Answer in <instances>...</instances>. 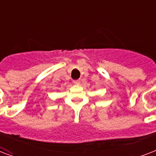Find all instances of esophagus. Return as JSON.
<instances>
[{
    "label": "esophagus",
    "instance_id": "34e87169",
    "mask_svg": "<svg viewBox=\"0 0 156 156\" xmlns=\"http://www.w3.org/2000/svg\"><path fill=\"white\" fill-rule=\"evenodd\" d=\"M73 83H75V84H80L81 81L80 79H77V80H73Z\"/></svg>",
    "mask_w": 156,
    "mask_h": 156
}]
</instances>
